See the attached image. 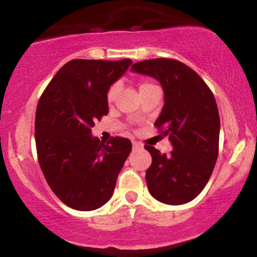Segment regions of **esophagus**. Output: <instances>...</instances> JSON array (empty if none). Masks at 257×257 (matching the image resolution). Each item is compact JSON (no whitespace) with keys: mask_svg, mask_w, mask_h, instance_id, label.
<instances>
[{"mask_svg":"<svg viewBox=\"0 0 257 257\" xmlns=\"http://www.w3.org/2000/svg\"><path fill=\"white\" fill-rule=\"evenodd\" d=\"M132 145H133V149H135V150L143 148V145L141 144V143H138V142H132Z\"/></svg>","mask_w":257,"mask_h":257,"instance_id":"34e87169","label":"esophagus"}]
</instances>
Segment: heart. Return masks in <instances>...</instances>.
I'll return each instance as SVG.
<instances>
[{"label": "heart", "instance_id": "b5f03b06", "mask_svg": "<svg viewBox=\"0 0 257 257\" xmlns=\"http://www.w3.org/2000/svg\"><path fill=\"white\" fill-rule=\"evenodd\" d=\"M151 85L152 84H150V82H143V84L141 85V87H139V91H141V89H143V88H145V87H149V86H151ZM116 93H118V85L111 86V87H109V89H108V92H107V101L108 102H112L113 100L115 99Z\"/></svg>", "mask_w": 257, "mask_h": 257}]
</instances>
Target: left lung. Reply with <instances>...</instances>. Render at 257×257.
<instances>
[{
  "mask_svg": "<svg viewBox=\"0 0 257 257\" xmlns=\"http://www.w3.org/2000/svg\"><path fill=\"white\" fill-rule=\"evenodd\" d=\"M131 71L162 85L164 106L155 125L173 148L165 155L145 145L152 157L145 176L150 194L165 204H185L201 194L217 161L221 122L215 96L194 69L177 60H145Z\"/></svg>",
  "mask_w": 257,
  "mask_h": 257,
  "instance_id": "left-lung-1",
  "label": "left lung"
}]
</instances>
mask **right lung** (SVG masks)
I'll return each mask as SVG.
<instances>
[{
	"label": "right lung",
	"instance_id": "1",
	"mask_svg": "<svg viewBox=\"0 0 257 257\" xmlns=\"http://www.w3.org/2000/svg\"><path fill=\"white\" fill-rule=\"evenodd\" d=\"M132 60H72L62 66L39 100L35 143L40 166L60 201L79 211L100 208L112 197L132 144L92 136L107 115V92Z\"/></svg>",
	"mask_w": 257,
	"mask_h": 257
}]
</instances>
